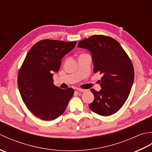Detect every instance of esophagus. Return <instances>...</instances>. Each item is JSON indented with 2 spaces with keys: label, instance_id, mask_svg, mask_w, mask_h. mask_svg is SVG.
<instances>
[{
  "label": "esophagus",
  "instance_id": "34e87169",
  "mask_svg": "<svg viewBox=\"0 0 152 152\" xmlns=\"http://www.w3.org/2000/svg\"><path fill=\"white\" fill-rule=\"evenodd\" d=\"M77 91H78V92H82V93H84L86 92L87 90L86 89H81V88H78V89H77Z\"/></svg>",
  "mask_w": 152,
  "mask_h": 152
}]
</instances>
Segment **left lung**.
I'll return each mask as SVG.
<instances>
[{
  "label": "left lung",
  "instance_id": "1",
  "mask_svg": "<svg viewBox=\"0 0 152 152\" xmlns=\"http://www.w3.org/2000/svg\"><path fill=\"white\" fill-rule=\"evenodd\" d=\"M78 47L90 51L93 72L102 76L101 91L91 89L94 101L89 108L103 116L115 114L127 101L133 83L134 68L129 57L117 40L102 34L81 40Z\"/></svg>",
  "mask_w": 152,
  "mask_h": 152
}]
</instances>
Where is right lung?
<instances>
[{
  "label": "right lung",
  "mask_w": 152,
  "mask_h": 152,
  "mask_svg": "<svg viewBox=\"0 0 152 152\" xmlns=\"http://www.w3.org/2000/svg\"><path fill=\"white\" fill-rule=\"evenodd\" d=\"M76 43L49 39L38 42L19 70L18 85L23 101L42 120H53L62 115L74 95L72 88L62 89L53 84V73L59 71L61 59Z\"/></svg>",
  "instance_id": "1"
}]
</instances>
